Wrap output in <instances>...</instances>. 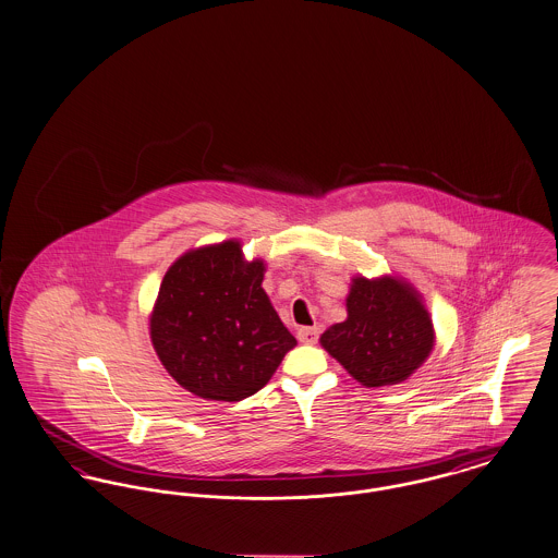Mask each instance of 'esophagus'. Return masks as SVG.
<instances>
[{
	"mask_svg": "<svg viewBox=\"0 0 558 558\" xmlns=\"http://www.w3.org/2000/svg\"><path fill=\"white\" fill-rule=\"evenodd\" d=\"M319 338V328H300L298 330V340L304 344H315Z\"/></svg>",
	"mask_w": 558,
	"mask_h": 558,
	"instance_id": "1",
	"label": "esophagus"
}]
</instances>
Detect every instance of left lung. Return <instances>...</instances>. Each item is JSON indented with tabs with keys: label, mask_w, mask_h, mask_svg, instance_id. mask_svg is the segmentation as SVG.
Returning <instances> with one entry per match:
<instances>
[{
	"label": "left lung",
	"mask_w": 558,
	"mask_h": 558,
	"mask_svg": "<svg viewBox=\"0 0 558 558\" xmlns=\"http://www.w3.org/2000/svg\"><path fill=\"white\" fill-rule=\"evenodd\" d=\"M347 322L322 335V347L366 387L407 380L434 347L429 313L407 283L353 279Z\"/></svg>",
	"instance_id": "obj_1"
}]
</instances>
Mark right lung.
<instances>
[{
	"instance_id": "add662e5",
	"label": "right lung",
	"mask_w": 558,
	"mask_h": 558,
	"mask_svg": "<svg viewBox=\"0 0 558 558\" xmlns=\"http://www.w3.org/2000/svg\"><path fill=\"white\" fill-rule=\"evenodd\" d=\"M262 279L264 262L243 260L236 241L187 252L167 270L149 335L162 366L190 393L245 400L296 347Z\"/></svg>"
}]
</instances>
